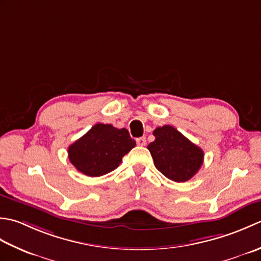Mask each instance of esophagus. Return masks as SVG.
Instances as JSON below:
<instances>
[{"instance_id": "obj_1", "label": "esophagus", "mask_w": 261, "mask_h": 261, "mask_svg": "<svg viewBox=\"0 0 261 261\" xmlns=\"http://www.w3.org/2000/svg\"><path fill=\"white\" fill-rule=\"evenodd\" d=\"M136 143H137V145L144 146L145 143H146V138L145 137H138L136 140Z\"/></svg>"}]
</instances>
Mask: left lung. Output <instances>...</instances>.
<instances>
[{
  "instance_id": "obj_1",
  "label": "left lung",
  "mask_w": 261,
  "mask_h": 261,
  "mask_svg": "<svg viewBox=\"0 0 261 261\" xmlns=\"http://www.w3.org/2000/svg\"><path fill=\"white\" fill-rule=\"evenodd\" d=\"M154 142L147 145L154 166L163 175L175 182H185L198 172L204 152L170 125L154 129Z\"/></svg>"
}]
</instances>
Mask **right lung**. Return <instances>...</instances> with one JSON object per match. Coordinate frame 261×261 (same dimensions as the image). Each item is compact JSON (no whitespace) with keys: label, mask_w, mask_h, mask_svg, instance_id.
Here are the masks:
<instances>
[{"label":"right lung","mask_w":261,"mask_h":261,"mask_svg":"<svg viewBox=\"0 0 261 261\" xmlns=\"http://www.w3.org/2000/svg\"><path fill=\"white\" fill-rule=\"evenodd\" d=\"M136 145L126 128L95 124L87 134L68 146V159L80 172L100 177L113 171L125 154Z\"/></svg>","instance_id":"1"}]
</instances>
